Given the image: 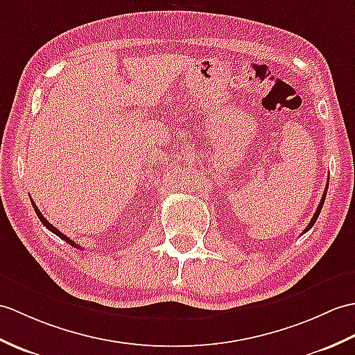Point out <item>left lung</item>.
I'll list each match as a JSON object with an SVG mask.
<instances>
[{"instance_id":"8db88e82","label":"left lung","mask_w":355,"mask_h":355,"mask_svg":"<svg viewBox=\"0 0 355 355\" xmlns=\"http://www.w3.org/2000/svg\"><path fill=\"white\" fill-rule=\"evenodd\" d=\"M329 181V180H328ZM327 191H328V183H327V187H325V191H324V195H322V200H320V202H319V205H318V209H316V213L315 215H313V218H311V220H310V224L307 225V228L304 230V233H307L309 230L315 225V222H316V219H318V216H319V213H320V210H322V205H324V201H325V196H327Z\"/></svg>"}]
</instances>
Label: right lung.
Wrapping results in <instances>:
<instances>
[{
  "label": "right lung",
  "instance_id": "right-lung-1",
  "mask_svg": "<svg viewBox=\"0 0 355 355\" xmlns=\"http://www.w3.org/2000/svg\"><path fill=\"white\" fill-rule=\"evenodd\" d=\"M30 200H31V198H30ZM31 204H33V207H35V211H36V215H37V218H39V219H40V222H42V224H44V225H45V227H46V228L49 230V232H53L54 234H57V236H59L60 239H63V241H64V242H68L69 245H72V246H76V248H80V246H78V245H77L76 242H73V241H71V239H69V237H66V236H64L63 233H60V232H59V230H57V228H55L54 225H51V224H49V222H48V220H46V219L44 218V215H42V213H40V210H39V209L36 207V204H35V201H33V200H31Z\"/></svg>",
  "mask_w": 355,
  "mask_h": 355
}]
</instances>
